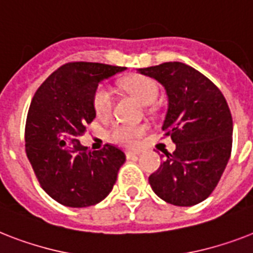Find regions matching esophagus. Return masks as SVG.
Returning <instances> with one entry per match:
<instances>
[{
  "mask_svg": "<svg viewBox=\"0 0 253 253\" xmlns=\"http://www.w3.org/2000/svg\"><path fill=\"white\" fill-rule=\"evenodd\" d=\"M140 155V152L137 151H126V157L127 159H131V157H135V156Z\"/></svg>",
  "mask_w": 253,
  "mask_h": 253,
  "instance_id": "obj_1",
  "label": "esophagus"
}]
</instances>
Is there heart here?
Returning a JSON list of instances; mask_svg holds the SVG:
<instances>
[{"label": "heart", "instance_id": "b5f03b06", "mask_svg": "<svg viewBox=\"0 0 253 253\" xmlns=\"http://www.w3.org/2000/svg\"><path fill=\"white\" fill-rule=\"evenodd\" d=\"M123 89L128 92L144 105H149L155 102L159 94V85L155 80L149 77L136 75L126 79L122 83ZM94 114L98 118H106L112 113L114 106V94L108 85H100L94 91L92 98ZM148 131L147 125H127V123H118L109 131V137L121 145L133 147L136 145L143 135Z\"/></svg>", "mask_w": 253, "mask_h": 253}]
</instances>
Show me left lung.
Instances as JSON below:
<instances>
[{"label":"left lung","mask_w":253,"mask_h":253,"mask_svg":"<svg viewBox=\"0 0 253 253\" xmlns=\"http://www.w3.org/2000/svg\"><path fill=\"white\" fill-rule=\"evenodd\" d=\"M139 73L165 87L169 104L162 130L176 144L149 175L152 190L169 204H199L218 184L231 155L233 118L226 98L186 63L165 62Z\"/></svg>","instance_id":"8db88e82"}]
</instances>
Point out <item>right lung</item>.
Instances as JSON below:
<instances>
[{
	"label": "right lung",
	"mask_w": 253,
	"mask_h": 253,
	"mask_svg": "<svg viewBox=\"0 0 253 253\" xmlns=\"http://www.w3.org/2000/svg\"><path fill=\"white\" fill-rule=\"evenodd\" d=\"M126 67L69 62L38 88L27 114L26 155L41 188L59 204L84 208L113 190L126 156L105 144L100 151L80 145L79 137L94 120L92 105L98 83Z\"/></svg>",
	"instance_id": "1"
}]
</instances>
